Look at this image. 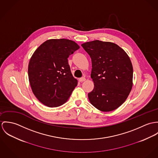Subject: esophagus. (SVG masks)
<instances>
[{"label": "esophagus", "instance_id": "obj_1", "mask_svg": "<svg viewBox=\"0 0 158 158\" xmlns=\"http://www.w3.org/2000/svg\"><path fill=\"white\" fill-rule=\"evenodd\" d=\"M85 80H86V79H85V77H81V78H80V79H79V82H84V81H85Z\"/></svg>", "mask_w": 158, "mask_h": 158}]
</instances>
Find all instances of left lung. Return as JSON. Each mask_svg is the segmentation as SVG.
I'll return each instance as SVG.
<instances>
[{"label": "left lung", "mask_w": 158, "mask_h": 158, "mask_svg": "<svg viewBox=\"0 0 158 158\" xmlns=\"http://www.w3.org/2000/svg\"><path fill=\"white\" fill-rule=\"evenodd\" d=\"M91 59L93 89L90 103L102 111L117 109L126 101L133 87V69L127 53L117 44L99 40L82 44Z\"/></svg>", "instance_id": "1"}]
</instances>
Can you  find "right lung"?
I'll return each instance as SVG.
<instances>
[{"mask_svg": "<svg viewBox=\"0 0 158 158\" xmlns=\"http://www.w3.org/2000/svg\"><path fill=\"white\" fill-rule=\"evenodd\" d=\"M80 47L66 39H49L42 44L30 58L28 79L36 98L48 107L65 103L77 80L71 72L68 57Z\"/></svg>", "mask_w": 158, "mask_h": 158, "instance_id": "obj_1", "label": "right lung"}]
</instances>
